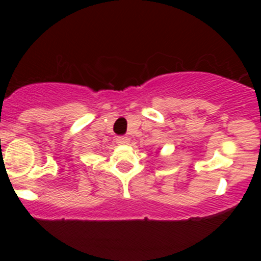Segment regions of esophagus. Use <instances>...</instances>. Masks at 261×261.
<instances>
[{
	"mask_svg": "<svg viewBox=\"0 0 261 261\" xmlns=\"http://www.w3.org/2000/svg\"><path fill=\"white\" fill-rule=\"evenodd\" d=\"M116 142H118L119 145H127L128 139L126 136H118L116 137Z\"/></svg>",
	"mask_w": 261,
	"mask_h": 261,
	"instance_id": "34e87169",
	"label": "esophagus"
}]
</instances>
